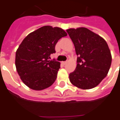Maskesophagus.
Instances as JSON below:
<instances>
[{"mask_svg": "<svg viewBox=\"0 0 120 120\" xmlns=\"http://www.w3.org/2000/svg\"><path fill=\"white\" fill-rule=\"evenodd\" d=\"M61 63H62L63 65H65V64H66V63H67V61H63V62H61Z\"/></svg>", "mask_w": 120, "mask_h": 120, "instance_id": "obj_1", "label": "esophagus"}]
</instances>
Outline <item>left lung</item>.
Listing matches in <instances>:
<instances>
[{"label": "left lung", "instance_id": "8db88e82", "mask_svg": "<svg viewBox=\"0 0 120 120\" xmlns=\"http://www.w3.org/2000/svg\"><path fill=\"white\" fill-rule=\"evenodd\" d=\"M75 47L77 67L69 74L71 84L79 89H90L97 86L108 74L112 54L102 37L87 28L66 30Z\"/></svg>", "mask_w": 120, "mask_h": 120}]
</instances>
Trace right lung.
<instances>
[{"instance_id": "right-lung-1", "label": "right lung", "mask_w": 120, "mask_h": 120, "mask_svg": "<svg viewBox=\"0 0 120 120\" xmlns=\"http://www.w3.org/2000/svg\"><path fill=\"white\" fill-rule=\"evenodd\" d=\"M68 35L61 28L44 26L28 34L15 54V66L21 80L35 90L50 87L56 79L60 63L48 60L59 39Z\"/></svg>"}]
</instances>
